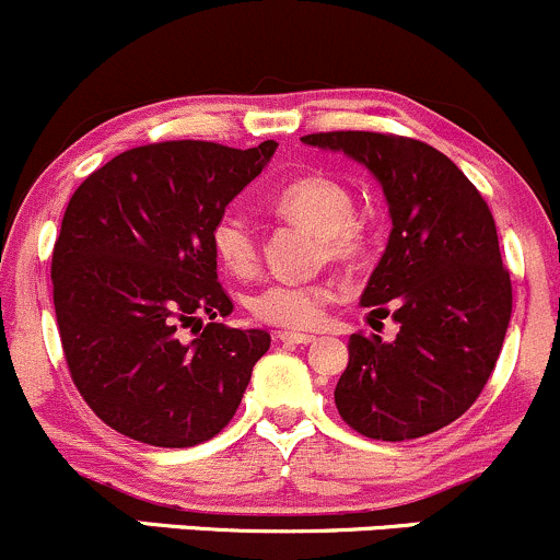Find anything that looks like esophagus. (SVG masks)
<instances>
[{"instance_id": "1", "label": "esophagus", "mask_w": 560, "mask_h": 560, "mask_svg": "<svg viewBox=\"0 0 560 560\" xmlns=\"http://www.w3.org/2000/svg\"><path fill=\"white\" fill-rule=\"evenodd\" d=\"M275 339L282 341V345H291V347H302V345H312L315 336L312 334H299V330H278Z\"/></svg>"}]
</instances>
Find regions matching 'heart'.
Segmentation results:
<instances>
[{
  "label": "heart",
  "instance_id": "obj_1",
  "mask_svg": "<svg viewBox=\"0 0 560 560\" xmlns=\"http://www.w3.org/2000/svg\"><path fill=\"white\" fill-rule=\"evenodd\" d=\"M280 219L296 221L317 232V254L341 267H354L371 250V232L354 219V197L345 184L328 176L291 178L269 197ZM210 245L221 267L234 278H250L258 267V237L248 219L224 213L210 230ZM334 302L328 282H267L248 296L256 320L280 328H312Z\"/></svg>",
  "mask_w": 560,
  "mask_h": 560
}]
</instances>
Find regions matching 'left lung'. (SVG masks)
Masks as SVG:
<instances>
[{
    "instance_id": "1",
    "label": "left lung",
    "mask_w": 560,
    "mask_h": 560,
    "mask_svg": "<svg viewBox=\"0 0 560 560\" xmlns=\"http://www.w3.org/2000/svg\"><path fill=\"white\" fill-rule=\"evenodd\" d=\"M369 167L393 219L387 250L360 304L400 330L350 336L336 408L374 441H411L459 419L494 371L513 285L497 224L470 178L430 143L406 136L334 130L302 138Z\"/></svg>"
}]
</instances>
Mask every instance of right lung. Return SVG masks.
Returning <instances> with one entry per match:
<instances>
[{"label": "right lung", "instance_id": "add662e5", "mask_svg": "<svg viewBox=\"0 0 560 560\" xmlns=\"http://www.w3.org/2000/svg\"><path fill=\"white\" fill-rule=\"evenodd\" d=\"M275 149L147 143L71 195L52 248V304L69 374L112 430L189 448L232 422L269 334L215 323L232 299L210 230Z\"/></svg>", "mask_w": 560, "mask_h": 560}]
</instances>
